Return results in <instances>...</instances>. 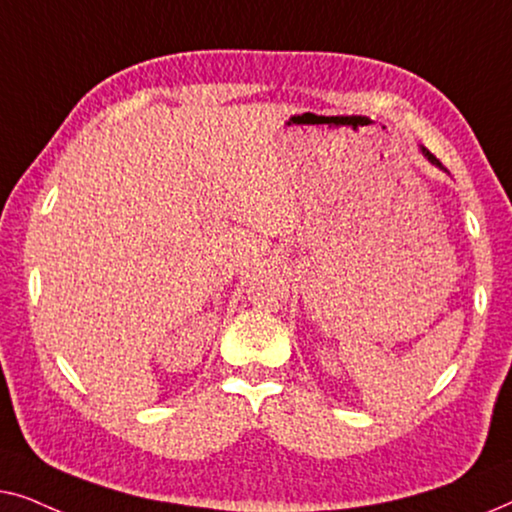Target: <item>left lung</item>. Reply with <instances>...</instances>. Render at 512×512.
Instances as JSON below:
<instances>
[{"instance_id":"8db88e82","label":"left lung","mask_w":512,"mask_h":512,"mask_svg":"<svg viewBox=\"0 0 512 512\" xmlns=\"http://www.w3.org/2000/svg\"><path fill=\"white\" fill-rule=\"evenodd\" d=\"M422 153H424V156H426V158H429V163H433V165H438V167H443V165H440V160H438L436 156H433V153H431V151H426V149H424V146H422Z\"/></svg>"}]
</instances>
